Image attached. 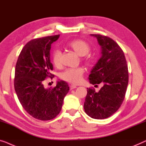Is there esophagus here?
I'll use <instances>...</instances> for the list:
<instances>
[{"label": "esophagus", "instance_id": "obj_1", "mask_svg": "<svg viewBox=\"0 0 146 146\" xmlns=\"http://www.w3.org/2000/svg\"><path fill=\"white\" fill-rule=\"evenodd\" d=\"M76 88H77V86H76V85H70V89L71 90L74 89H76Z\"/></svg>", "mask_w": 146, "mask_h": 146}]
</instances>
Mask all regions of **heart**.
<instances>
[{
  "label": "heart",
  "instance_id": "b5f03b06",
  "mask_svg": "<svg viewBox=\"0 0 146 146\" xmlns=\"http://www.w3.org/2000/svg\"><path fill=\"white\" fill-rule=\"evenodd\" d=\"M69 46L80 56H85L90 52V46L87 42L81 40H73L69 44ZM61 52L60 50L56 49L53 53L52 60L55 65H59L61 62ZM85 69L82 67H69L61 73L60 77L64 81L71 83L77 84L81 81Z\"/></svg>",
  "mask_w": 146,
  "mask_h": 146
}]
</instances>
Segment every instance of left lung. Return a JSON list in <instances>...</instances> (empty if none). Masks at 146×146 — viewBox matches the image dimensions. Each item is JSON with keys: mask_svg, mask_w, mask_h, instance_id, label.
<instances>
[{"mask_svg": "<svg viewBox=\"0 0 146 146\" xmlns=\"http://www.w3.org/2000/svg\"><path fill=\"white\" fill-rule=\"evenodd\" d=\"M97 39L101 57L89 76L92 85L102 83L98 92L88 89L84 109L94 119H104L116 112L122 104L128 84V70L124 53L118 44L108 37L91 34Z\"/></svg>", "mask_w": 146, "mask_h": 146, "instance_id": "8db88e82", "label": "left lung"}]
</instances>
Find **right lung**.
<instances>
[{"instance_id":"add662e5","label":"right lung","mask_w":146,"mask_h":146,"mask_svg":"<svg viewBox=\"0 0 146 146\" xmlns=\"http://www.w3.org/2000/svg\"><path fill=\"white\" fill-rule=\"evenodd\" d=\"M59 35L34 39L26 44L18 56L15 67L14 89L22 107L34 118L49 120L59 114L69 87L59 81L54 88H45L43 81L52 78L51 45Z\"/></svg>"}]
</instances>
